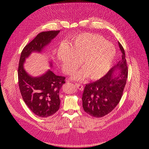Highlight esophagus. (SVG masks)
I'll return each instance as SVG.
<instances>
[{
    "instance_id": "esophagus-1",
    "label": "esophagus",
    "mask_w": 149,
    "mask_h": 149,
    "mask_svg": "<svg viewBox=\"0 0 149 149\" xmlns=\"http://www.w3.org/2000/svg\"><path fill=\"white\" fill-rule=\"evenodd\" d=\"M75 86H76V87L79 90H80V91H83L84 90V87H83V86L82 84H79V83H75Z\"/></svg>"
}]
</instances>
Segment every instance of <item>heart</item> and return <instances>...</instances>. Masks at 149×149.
Listing matches in <instances>:
<instances>
[{
	"label": "heart",
	"instance_id": "heart-1",
	"mask_svg": "<svg viewBox=\"0 0 149 149\" xmlns=\"http://www.w3.org/2000/svg\"><path fill=\"white\" fill-rule=\"evenodd\" d=\"M70 49L65 45L61 46L57 57L66 72L78 65L76 58L82 60L84 70L72 75L73 79L78 80L86 75L91 80L100 79L110 69L116 54L115 48L112 43L107 42L103 37L93 33L80 35Z\"/></svg>",
	"mask_w": 149,
	"mask_h": 149
}]
</instances>
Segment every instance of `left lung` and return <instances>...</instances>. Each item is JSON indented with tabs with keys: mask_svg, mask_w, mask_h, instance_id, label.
<instances>
[{
	"mask_svg": "<svg viewBox=\"0 0 149 149\" xmlns=\"http://www.w3.org/2000/svg\"><path fill=\"white\" fill-rule=\"evenodd\" d=\"M122 52V58L116 66L98 80L86 84L82 102L84 111L89 115L101 118L112 112L119 103L128 76V67L126 54L121 44L118 42ZM116 68L121 72L116 77L113 73Z\"/></svg>",
	"mask_w": 149,
	"mask_h": 149,
	"instance_id": "8db88e82",
	"label": "left lung"
}]
</instances>
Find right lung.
Returning a JSON list of instances; mask_svg holds the SVG:
<instances>
[{
    "label": "right lung",
    "instance_id": "obj_1",
    "mask_svg": "<svg viewBox=\"0 0 149 149\" xmlns=\"http://www.w3.org/2000/svg\"><path fill=\"white\" fill-rule=\"evenodd\" d=\"M60 31H49L39 33L23 49L18 67V83L25 104L36 115L46 118L54 115L59 109V92L65 83V77L55 75L49 70L43 75L33 77L23 68L25 58L34 52H40L50 43Z\"/></svg>",
    "mask_w": 149,
    "mask_h": 149
}]
</instances>
